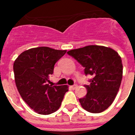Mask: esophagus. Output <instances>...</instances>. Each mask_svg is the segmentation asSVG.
I'll use <instances>...</instances> for the list:
<instances>
[{
	"instance_id": "34e87169",
	"label": "esophagus",
	"mask_w": 135,
	"mask_h": 135,
	"mask_svg": "<svg viewBox=\"0 0 135 135\" xmlns=\"http://www.w3.org/2000/svg\"><path fill=\"white\" fill-rule=\"evenodd\" d=\"M76 88H77V85H71V88L72 90H75Z\"/></svg>"
}]
</instances>
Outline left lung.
Returning <instances> with one entry per match:
<instances>
[{"label":"left lung","mask_w":135,"mask_h":135,"mask_svg":"<svg viewBox=\"0 0 135 135\" xmlns=\"http://www.w3.org/2000/svg\"><path fill=\"white\" fill-rule=\"evenodd\" d=\"M85 68V75L93 78L88 92L79 99L85 110L93 113H101L110 107L119 90L123 78L121 57L113 49L101 45H88L67 52Z\"/></svg>","instance_id":"left-lung-1"}]
</instances>
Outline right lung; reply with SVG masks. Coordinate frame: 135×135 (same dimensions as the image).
<instances>
[{
  "mask_svg": "<svg viewBox=\"0 0 135 135\" xmlns=\"http://www.w3.org/2000/svg\"><path fill=\"white\" fill-rule=\"evenodd\" d=\"M66 52L48 47L31 48L14 62L15 80L23 100L38 114L48 115L61 106L68 85H49L55 63Z\"/></svg>",
  "mask_w": 135,
  "mask_h": 135,
  "instance_id": "right-lung-1",
  "label": "right lung"
}]
</instances>
